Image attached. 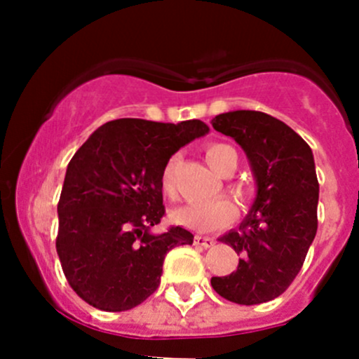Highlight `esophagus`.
Masks as SVG:
<instances>
[{
  "label": "esophagus",
  "instance_id": "esophagus-1",
  "mask_svg": "<svg viewBox=\"0 0 359 359\" xmlns=\"http://www.w3.org/2000/svg\"><path fill=\"white\" fill-rule=\"evenodd\" d=\"M194 245H198V247H203V248H210L215 245V241L208 236H196L194 238Z\"/></svg>",
  "mask_w": 359,
  "mask_h": 359
}]
</instances>
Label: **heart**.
I'll return each instance as SVG.
<instances>
[{
	"instance_id": "heart-1",
	"label": "heart",
	"mask_w": 359,
	"mask_h": 359,
	"mask_svg": "<svg viewBox=\"0 0 359 359\" xmlns=\"http://www.w3.org/2000/svg\"><path fill=\"white\" fill-rule=\"evenodd\" d=\"M205 158L208 165L220 175H227L234 170L238 163V154L227 144H210L205 151ZM180 166V154H173L165 163L159 177L161 191L165 196H175V177ZM234 215V208L231 201L224 196L212 198L203 203H189V205L179 206V208L170 212V219L177 226L187 227V229L208 233L219 227L226 226Z\"/></svg>"
}]
</instances>
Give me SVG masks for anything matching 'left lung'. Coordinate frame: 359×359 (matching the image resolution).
Masks as SVG:
<instances>
[{
  "label": "left lung",
  "mask_w": 359,
  "mask_h": 359,
  "mask_svg": "<svg viewBox=\"0 0 359 359\" xmlns=\"http://www.w3.org/2000/svg\"><path fill=\"white\" fill-rule=\"evenodd\" d=\"M212 126L240 144L257 186L240 229L219 238L240 255L238 269L212 278V287L231 302H267L290 287L316 236L320 186L313 151L287 123L260 111L222 112Z\"/></svg>",
  "instance_id": "1"
}]
</instances>
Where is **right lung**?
<instances>
[{"label": "right lung", "instance_id": "obj_1", "mask_svg": "<svg viewBox=\"0 0 359 359\" xmlns=\"http://www.w3.org/2000/svg\"><path fill=\"white\" fill-rule=\"evenodd\" d=\"M200 119L173 123L121 118L88 137L67 165L59 206L57 253L71 288L100 311H128L156 292L172 248L193 233L172 227L159 177L180 147L206 135Z\"/></svg>", "mask_w": 359, "mask_h": 359}]
</instances>
